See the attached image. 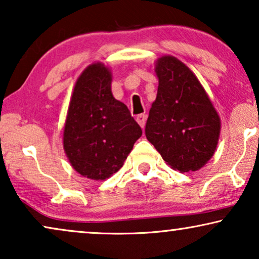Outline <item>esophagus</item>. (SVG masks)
Here are the masks:
<instances>
[{"label":"esophagus","mask_w":259,"mask_h":259,"mask_svg":"<svg viewBox=\"0 0 259 259\" xmlns=\"http://www.w3.org/2000/svg\"><path fill=\"white\" fill-rule=\"evenodd\" d=\"M137 122L139 123L141 128H144L145 127V122H146V115L145 114H139L137 116Z\"/></svg>","instance_id":"34e87169"}]
</instances>
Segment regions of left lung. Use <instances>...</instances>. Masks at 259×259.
<instances>
[{
	"mask_svg": "<svg viewBox=\"0 0 259 259\" xmlns=\"http://www.w3.org/2000/svg\"><path fill=\"white\" fill-rule=\"evenodd\" d=\"M158 93L145 134L173 169L197 171L213 155L221 119L196 75L178 59L162 56L155 65Z\"/></svg>",
	"mask_w": 259,
	"mask_h": 259,
	"instance_id": "8db88e82",
	"label": "left lung"
}]
</instances>
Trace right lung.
<instances>
[{
	"mask_svg": "<svg viewBox=\"0 0 259 259\" xmlns=\"http://www.w3.org/2000/svg\"><path fill=\"white\" fill-rule=\"evenodd\" d=\"M112 75L93 63L77 79L70 99L63 148L81 176L104 180L122 167L143 134L130 109L113 97Z\"/></svg>",
	"mask_w": 259,
	"mask_h": 259,
	"instance_id": "right-lung-1",
	"label": "right lung"
}]
</instances>
